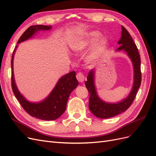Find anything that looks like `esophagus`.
Listing matches in <instances>:
<instances>
[{
	"label": "esophagus",
	"instance_id": "esophagus-1",
	"mask_svg": "<svg viewBox=\"0 0 156 156\" xmlns=\"http://www.w3.org/2000/svg\"><path fill=\"white\" fill-rule=\"evenodd\" d=\"M76 78L78 80V82H83L84 80H85V76H84L83 74H82V73H78L76 74Z\"/></svg>",
	"mask_w": 156,
	"mask_h": 156
}]
</instances>
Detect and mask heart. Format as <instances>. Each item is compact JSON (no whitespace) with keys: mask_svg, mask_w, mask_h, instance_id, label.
Returning a JSON list of instances; mask_svg holds the SVG:
<instances>
[{"mask_svg":"<svg viewBox=\"0 0 156 156\" xmlns=\"http://www.w3.org/2000/svg\"><path fill=\"white\" fill-rule=\"evenodd\" d=\"M101 37V33L97 30L79 33L74 35L70 40L69 46L75 54H82L93 45L87 57V61L90 63H94L100 58L108 46V40Z\"/></svg>","mask_w":156,"mask_h":156,"instance_id":"1","label":"heart"}]
</instances>
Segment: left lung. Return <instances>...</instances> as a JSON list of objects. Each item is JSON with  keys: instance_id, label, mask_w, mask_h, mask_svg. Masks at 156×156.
Masks as SVG:
<instances>
[{"instance_id": "obj_1", "label": "left lung", "mask_w": 156, "mask_h": 156, "mask_svg": "<svg viewBox=\"0 0 156 156\" xmlns=\"http://www.w3.org/2000/svg\"><path fill=\"white\" fill-rule=\"evenodd\" d=\"M119 47L115 51H125L133 64V83L130 93L125 99L117 103L106 102L98 95L95 86L96 69H91L88 73L85 85L90 94L89 108L96 117L99 118H110L125 112L129 108L135 99L138 90L141 83L140 58L136 44L126 29L122 25L121 37L118 42Z\"/></svg>"}]
</instances>
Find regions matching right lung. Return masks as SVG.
I'll return each mask as SVG.
<instances>
[{
  "mask_svg": "<svg viewBox=\"0 0 156 156\" xmlns=\"http://www.w3.org/2000/svg\"><path fill=\"white\" fill-rule=\"evenodd\" d=\"M51 27V26L42 25L29 27L18 40L12 59V87L16 97L22 107L31 116L46 121L59 118L65 112L71 92L78 86L75 71H72L61 76L54 88L45 99L38 102H31L21 94L17 87L14 73V58L19 44L33 38L40 31L50 30Z\"/></svg>",
  "mask_w": 156,
  "mask_h": 156,
  "instance_id": "1",
  "label": "right lung"
}]
</instances>
